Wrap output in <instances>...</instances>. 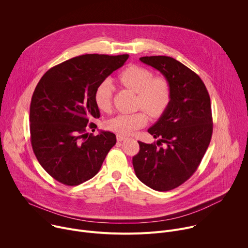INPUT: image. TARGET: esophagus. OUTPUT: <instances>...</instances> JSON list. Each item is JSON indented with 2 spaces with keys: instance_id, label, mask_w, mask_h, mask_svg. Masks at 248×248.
<instances>
[{
  "instance_id": "obj_1",
  "label": "esophagus",
  "mask_w": 248,
  "mask_h": 248,
  "mask_svg": "<svg viewBox=\"0 0 248 248\" xmlns=\"http://www.w3.org/2000/svg\"><path fill=\"white\" fill-rule=\"evenodd\" d=\"M126 139V136L125 135H122V134H117V140L118 141H123Z\"/></svg>"
}]
</instances>
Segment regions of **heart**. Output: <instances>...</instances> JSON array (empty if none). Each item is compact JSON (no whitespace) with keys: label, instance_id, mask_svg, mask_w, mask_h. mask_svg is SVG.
I'll return each mask as SVG.
<instances>
[{"label":"heart","instance_id":"obj_1","mask_svg":"<svg viewBox=\"0 0 248 248\" xmlns=\"http://www.w3.org/2000/svg\"><path fill=\"white\" fill-rule=\"evenodd\" d=\"M118 78L125 87L137 93V107L143 108L151 117L159 118L169 107L170 86L165 78L153 77L150 69L137 64H130L124 68ZM114 89L111 78H105L97 85L94 100L101 111L111 110ZM145 111L120 114L106 123V126L118 134H131L147 124L148 118Z\"/></svg>","mask_w":248,"mask_h":248}]
</instances>
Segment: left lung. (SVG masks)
<instances>
[{
    "label": "left lung",
    "instance_id": "left-lung-1",
    "mask_svg": "<svg viewBox=\"0 0 248 248\" xmlns=\"http://www.w3.org/2000/svg\"><path fill=\"white\" fill-rule=\"evenodd\" d=\"M140 61L158 69L169 81L170 102L148 129L160 139L151 144L138 141L140 150L132 158V165L144 185L168 191L190 178L209 146L213 132L210 96L201 78L173 58L151 56Z\"/></svg>",
    "mask_w": 248,
    "mask_h": 248
}]
</instances>
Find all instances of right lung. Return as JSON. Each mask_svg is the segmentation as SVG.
I'll return each instance as SVG.
<instances>
[{
    "mask_svg": "<svg viewBox=\"0 0 248 248\" xmlns=\"http://www.w3.org/2000/svg\"><path fill=\"white\" fill-rule=\"evenodd\" d=\"M128 55L87 54L51 67L35 88L30 104V141L43 169L59 183L74 186L90 179L116 144V135L88 134L100 118L97 85L123 66Z\"/></svg>",
    "mask_w": 248,
    "mask_h": 248,
    "instance_id": "add662e5",
    "label": "right lung"
}]
</instances>
